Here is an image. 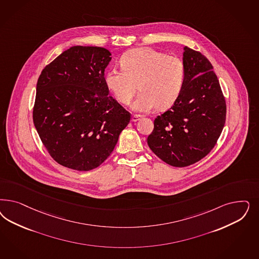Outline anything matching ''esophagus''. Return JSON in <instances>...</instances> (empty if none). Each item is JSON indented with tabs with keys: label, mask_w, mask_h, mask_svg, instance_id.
<instances>
[{
	"label": "esophagus",
	"mask_w": 259,
	"mask_h": 259,
	"mask_svg": "<svg viewBox=\"0 0 259 259\" xmlns=\"http://www.w3.org/2000/svg\"><path fill=\"white\" fill-rule=\"evenodd\" d=\"M140 118H142L141 114H133L132 121H133V122H136V121H138Z\"/></svg>",
	"instance_id": "obj_1"
}]
</instances>
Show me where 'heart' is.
<instances>
[{
    "label": "heart",
    "instance_id": "1",
    "mask_svg": "<svg viewBox=\"0 0 259 259\" xmlns=\"http://www.w3.org/2000/svg\"><path fill=\"white\" fill-rule=\"evenodd\" d=\"M120 62L122 68H110L106 83L116 100L125 105L139 88L141 93L132 105L134 110L167 109L182 92L186 68L183 60L176 55L140 48L126 51Z\"/></svg>",
    "mask_w": 259,
    "mask_h": 259
}]
</instances>
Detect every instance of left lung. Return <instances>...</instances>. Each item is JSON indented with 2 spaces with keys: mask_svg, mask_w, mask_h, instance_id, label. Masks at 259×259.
Instances as JSON below:
<instances>
[{
  "mask_svg": "<svg viewBox=\"0 0 259 259\" xmlns=\"http://www.w3.org/2000/svg\"><path fill=\"white\" fill-rule=\"evenodd\" d=\"M186 77L170 109L154 119L148 145L172 167L192 165L208 155L222 133L226 100L212 65L199 51L184 48Z\"/></svg>",
  "mask_w": 259,
  "mask_h": 259,
  "instance_id": "1",
  "label": "left lung"
}]
</instances>
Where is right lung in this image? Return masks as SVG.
<instances>
[{"instance_id": "add662e5", "label": "right lung", "mask_w": 259, "mask_h": 259, "mask_svg": "<svg viewBox=\"0 0 259 259\" xmlns=\"http://www.w3.org/2000/svg\"><path fill=\"white\" fill-rule=\"evenodd\" d=\"M110 55L100 47L75 46L39 76L34 125L50 156L64 167H99L131 121V113L109 95L105 68Z\"/></svg>"}]
</instances>
